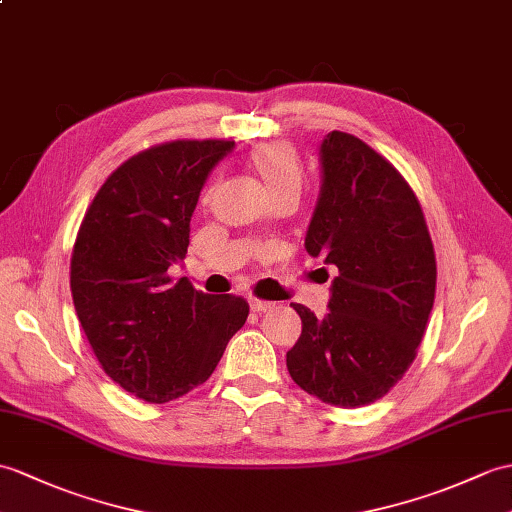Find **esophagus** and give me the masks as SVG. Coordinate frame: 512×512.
Listing matches in <instances>:
<instances>
[{"label":"esophagus","mask_w":512,"mask_h":512,"mask_svg":"<svg viewBox=\"0 0 512 512\" xmlns=\"http://www.w3.org/2000/svg\"><path fill=\"white\" fill-rule=\"evenodd\" d=\"M272 307H275V303L251 299V310H253V312H268V310H272Z\"/></svg>","instance_id":"34e87169"}]
</instances>
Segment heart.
Here are the masks:
<instances>
[{
	"mask_svg": "<svg viewBox=\"0 0 512 512\" xmlns=\"http://www.w3.org/2000/svg\"><path fill=\"white\" fill-rule=\"evenodd\" d=\"M251 165L264 181L268 194L277 189L301 185V161L296 150L285 141H268L251 152Z\"/></svg>",
	"mask_w": 512,
	"mask_h": 512,
	"instance_id": "1",
	"label": "heart"
}]
</instances>
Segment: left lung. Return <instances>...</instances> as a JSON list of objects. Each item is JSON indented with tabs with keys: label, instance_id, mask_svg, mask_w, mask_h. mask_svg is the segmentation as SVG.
<instances>
[{
	"label": "left lung",
	"instance_id": "obj_1",
	"mask_svg": "<svg viewBox=\"0 0 512 512\" xmlns=\"http://www.w3.org/2000/svg\"><path fill=\"white\" fill-rule=\"evenodd\" d=\"M320 192L305 251L338 268L329 312L292 303L303 331L288 371L340 408L382 399L408 371L430 318L436 257L417 196L362 139L331 130L318 148Z\"/></svg>",
	"mask_w": 512,
	"mask_h": 512
}]
</instances>
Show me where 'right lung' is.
<instances>
[{
  "instance_id": "1",
  "label": "right lung",
  "mask_w": 512,
  "mask_h": 512,
  "mask_svg": "<svg viewBox=\"0 0 512 512\" xmlns=\"http://www.w3.org/2000/svg\"><path fill=\"white\" fill-rule=\"evenodd\" d=\"M235 141H170L122 163L95 194L71 253V296L104 373L165 403L207 382L248 318L242 296L168 275L211 170Z\"/></svg>"
}]
</instances>
